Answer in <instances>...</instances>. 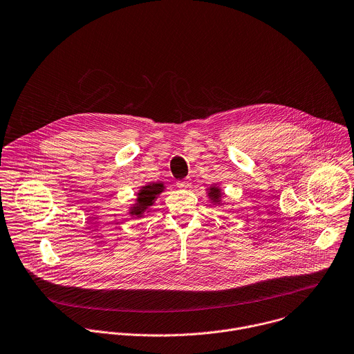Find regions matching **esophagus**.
Wrapping results in <instances>:
<instances>
[{"mask_svg": "<svg viewBox=\"0 0 354 354\" xmlns=\"http://www.w3.org/2000/svg\"><path fill=\"white\" fill-rule=\"evenodd\" d=\"M177 187L181 188V189H188V188H191V181H188V180H181V181L177 183Z\"/></svg>", "mask_w": 354, "mask_h": 354, "instance_id": "34e87169", "label": "esophagus"}]
</instances>
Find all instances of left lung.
I'll return each instance as SVG.
<instances>
[{
    "instance_id": "8db88e82",
    "label": "left lung",
    "mask_w": 354,
    "mask_h": 354,
    "mask_svg": "<svg viewBox=\"0 0 354 354\" xmlns=\"http://www.w3.org/2000/svg\"><path fill=\"white\" fill-rule=\"evenodd\" d=\"M209 198H210L214 203H218V202H220V198H221V189L217 188V187H210V189H209Z\"/></svg>"
}]
</instances>
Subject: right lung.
<instances>
[{"instance_id": "obj_1", "label": "right lung", "mask_w": 354, "mask_h": 354, "mask_svg": "<svg viewBox=\"0 0 354 354\" xmlns=\"http://www.w3.org/2000/svg\"><path fill=\"white\" fill-rule=\"evenodd\" d=\"M163 188L165 187L162 183H152L142 187L137 194L136 205H133L129 214H131L133 217H142V214L148 212L149 207L153 205L156 196L163 191Z\"/></svg>"}]
</instances>
